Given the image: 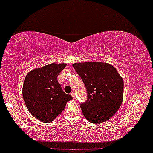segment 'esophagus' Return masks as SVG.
<instances>
[{
	"mask_svg": "<svg viewBox=\"0 0 153 153\" xmlns=\"http://www.w3.org/2000/svg\"><path fill=\"white\" fill-rule=\"evenodd\" d=\"M70 95H72V97L73 98H74V97H75V93H74V92H72V93H70Z\"/></svg>",
	"mask_w": 153,
	"mask_h": 153,
	"instance_id": "34e87169",
	"label": "esophagus"
}]
</instances>
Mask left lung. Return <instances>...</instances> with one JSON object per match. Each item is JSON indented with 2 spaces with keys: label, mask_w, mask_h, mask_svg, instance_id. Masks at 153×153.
Returning <instances> with one entry per match:
<instances>
[{
  "label": "left lung",
  "mask_w": 153,
  "mask_h": 153,
  "mask_svg": "<svg viewBox=\"0 0 153 153\" xmlns=\"http://www.w3.org/2000/svg\"><path fill=\"white\" fill-rule=\"evenodd\" d=\"M72 66L87 89V101L80 105L83 116L95 124L109 120L123 102V77L114 66L106 62H76Z\"/></svg>",
  "instance_id": "obj_1"
}]
</instances>
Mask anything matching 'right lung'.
I'll list each match as a JSON object with an SVG mask.
<instances>
[{"label":"right lung","instance_id":"obj_1","mask_svg":"<svg viewBox=\"0 0 153 153\" xmlns=\"http://www.w3.org/2000/svg\"><path fill=\"white\" fill-rule=\"evenodd\" d=\"M65 63H51L29 72L24 79L23 97L33 117L44 123L53 121L72 97L62 91L57 76Z\"/></svg>","mask_w":153,"mask_h":153}]
</instances>
